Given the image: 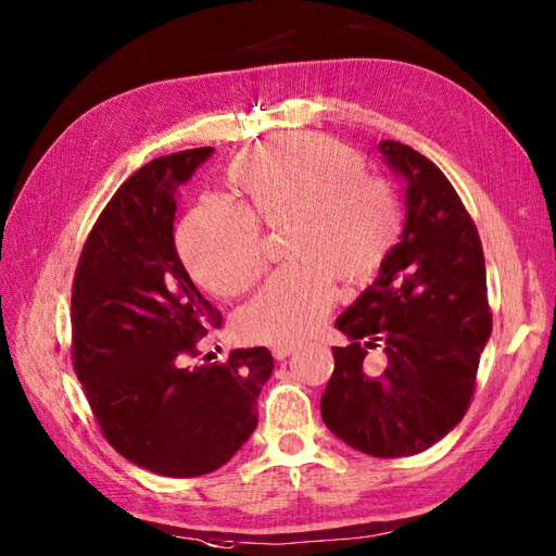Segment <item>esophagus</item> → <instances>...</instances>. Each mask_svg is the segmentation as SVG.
<instances>
[{"mask_svg":"<svg viewBox=\"0 0 556 556\" xmlns=\"http://www.w3.org/2000/svg\"><path fill=\"white\" fill-rule=\"evenodd\" d=\"M291 351H293V346H289V344H279V346L271 349V356H275V361H287V358L291 356Z\"/></svg>","mask_w":556,"mask_h":556,"instance_id":"obj_1","label":"esophagus"}]
</instances>
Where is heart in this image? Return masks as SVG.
Returning a JSON list of instances; mask_svg holds the SVG:
<instances>
[{"instance_id":"b5f03b06","label":"heart","mask_w":556,"mask_h":556,"mask_svg":"<svg viewBox=\"0 0 556 556\" xmlns=\"http://www.w3.org/2000/svg\"><path fill=\"white\" fill-rule=\"evenodd\" d=\"M241 207L203 200L176 233L186 269L215 296H239L265 267L260 227L285 231L289 265L236 315L253 344H293L313 334L337 299V281L363 287L401 236L389 184L363 174L351 150L313 134H287L248 148L227 167Z\"/></svg>"}]
</instances>
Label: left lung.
<instances>
[{"label":"left lung","instance_id":"1","mask_svg":"<svg viewBox=\"0 0 556 556\" xmlns=\"http://www.w3.org/2000/svg\"><path fill=\"white\" fill-rule=\"evenodd\" d=\"M380 152L406 179V229L372 287L339 315L349 346L320 401L341 442L377 458L420 454L452 432L476 392L492 332L485 255L442 169L396 140ZM382 348L386 365L364 356Z\"/></svg>","mask_w":556,"mask_h":556}]
</instances>
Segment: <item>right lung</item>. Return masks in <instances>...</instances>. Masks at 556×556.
Returning a JSON list of instances; mask_svg holds the SVG:
<instances>
[{
	"mask_svg": "<svg viewBox=\"0 0 556 556\" xmlns=\"http://www.w3.org/2000/svg\"><path fill=\"white\" fill-rule=\"evenodd\" d=\"M210 155L181 150L128 176L92 224L71 289V361L104 440L167 478L212 473L239 452L275 368L265 346L186 365L222 327L174 248L176 188Z\"/></svg>",
	"mask_w": 556,
	"mask_h": 556,
	"instance_id": "obj_1",
	"label": "right lung"
}]
</instances>
